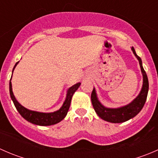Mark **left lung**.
Listing matches in <instances>:
<instances>
[{"label":"left lung","mask_w":158,"mask_h":158,"mask_svg":"<svg viewBox=\"0 0 158 158\" xmlns=\"http://www.w3.org/2000/svg\"><path fill=\"white\" fill-rule=\"evenodd\" d=\"M131 50L133 51V53L135 54L136 58L139 61L140 67H141V73L143 75V85L139 95L131 102L126 105V106L117 108V109H110V108L105 107L100 102L99 100L98 99V97H97L95 88L93 89L92 92L91 100H92L94 109H95L97 114L102 119L106 121V122H111V123H122V122H126V121L136 116L141 111V110L142 109L144 104H145L148 96V88H149L148 76L142 66L141 59L137 55L135 48L133 47H131Z\"/></svg>","instance_id":"left-lung-1"}]
</instances>
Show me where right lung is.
<instances>
[{
    "mask_svg": "<svg viewBox=\"0 0 158 158\" xmlns=\"http://www.w3.org/2000/svg\"><path fill=\"white\" fill-rule=\"evenodd\" d=\"M18 63L19 62H17L15 64L14 69H13V72H14V69H15L16 66H17ZM11 77H12V76H11ZM80 82H78V83L75 84L73 86L70 87V88L68 89L66 99H65V102H63L62 107L59 110H57V111L50 113H44L39 112V111H31V110H29L26 109V108H24L17 101L15 96L14 95V93H13L12 91V84H11L10 81V84H9V86H10V98L11 99H12L13 102H14V106H15L16 109H17L18 112L20 114V115H21L23 118L26 119L27 121H28V122L32 124H34V125H40V126H48V125H55V124L59 123V122H61V121L66 117V115L67 114L68 111H69L72 97H73L75 92H76L78 89V88L80 86Z\"/></svg>",
    "mask_w": 158,
    "mask_h": 158,
    "instance_id": "add662e5",
    "label": "right lung"
}]
</instances>
